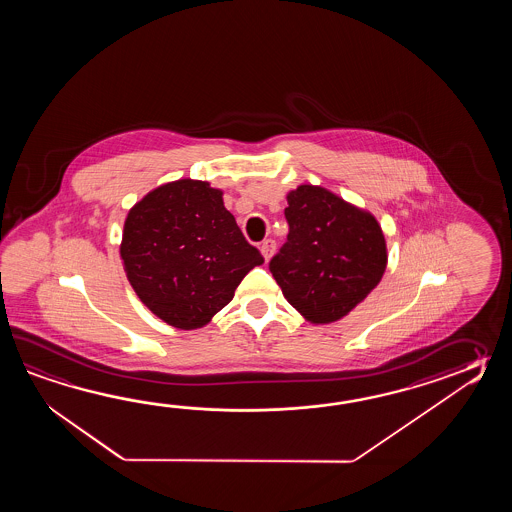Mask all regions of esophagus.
<instances>
[{"instance_id":"1","label":"esophagus","mask_w":512,"mask_h":512,"mask_svg":"<svg viewBox=\"0 0 512 512\" xmlns=\"http://www.w3.org/2000/svg\"><path fill=\"white\" fill-rule=\"evenodd\" d=\"M261 254H263V258L269 261L271 260L272 254L276 251V241L274 240H263L260 245Z\"/></svg>"}]
</instances>
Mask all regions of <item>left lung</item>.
I'll return each instance as SVG.
<instances>
[{
    "label": "left lung",
    "instance_id": "obj_1",
    "mask_svg": "<svg viewBox=\"0 0 512 512\" xmlns=\"http://www.w3.org/2000/svg\"><path fill=\"white\" fill-rule=\"evenodd\" d=\"M287 241L269 263L287 302L313 324L337 322L379 285L386 241L368 212L322 186L287 194Z\"/></svg>",
    "mask_w": 512,
    "mask_h": 512
}]
</instances>
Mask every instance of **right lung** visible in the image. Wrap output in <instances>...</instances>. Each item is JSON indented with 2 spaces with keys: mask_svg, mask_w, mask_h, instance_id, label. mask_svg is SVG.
<instances>
[{
  "mask_svg": "<svg viewBox=\"0 0 512 512\" xmlns=\"http://www.w3.org/2000/svg\"><path fill=\"white\" fill-rule=\"evenodd\" d=\"M120 258L142 304L179 329L207 326L263 263L223 192L194 179L159 186L131 208Z\"/></svg>",
  "mask_w": 512,
  "mask_h": 512,
  "instance_id": "1",
  "label": "right lung"
}]
</instances>
